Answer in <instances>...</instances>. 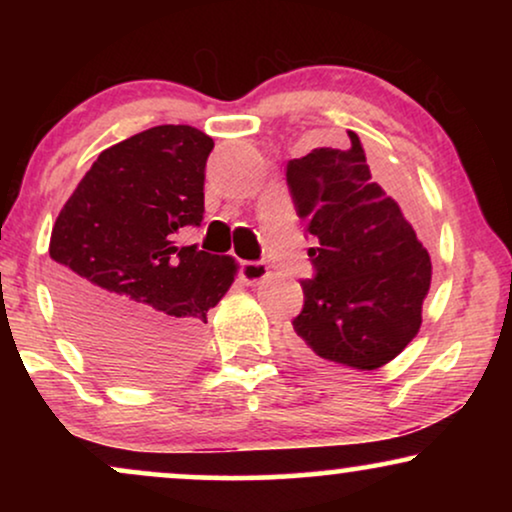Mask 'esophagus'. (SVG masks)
<instances>
[{"label":"esophagus","instance_id":"obj_1","mask_svg":"<svg viewBox=\"0 0 512 512\" xmlns=\"http://www.w3.org/2000/svg\"><path fill=\"white\" fill-rule=\"evenodd\" d=\"M240 277L247 284H261L270 277V268L263 261H244L240 265Z\"/></svg>","mask_w":512,"mask_h":512}]
</instances>
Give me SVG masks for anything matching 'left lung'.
Wrapping results in <instances>:
<instances>
[{
	"label": "left lung",
	"mask_w": 512,
	"mask_h": 512,
	"mask_svg": "<svg viewBox=\"0 0 512 512\" xmlns=\"http://www.w3.org/2000/svg\"><path fill=\"white\" fill-rule=\"evenodd\" d=\"M347 135V149L319 146L286 165L296 212L317 237L293 333L321 366L375 370L417 335L431 258L398 202L370 177L359 135Z\"/></svg>",
	"instance_id": "left-lung-1"
}]
</instances>
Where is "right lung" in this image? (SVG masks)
Masks as SVG:
<instances>
[{
	"instance_id": "right-lung-1",
	"label": "right lung",
	"mask_w": 512,
	"mask_h": 512,
	"mask_svg": "<svg viewBox=\"0 0 512 512\" xmlns=\"http://www.w3.org/2000/svg\"><path fill=\"white\" fill-rule=\"evenodd\" d=\"M212 137L156 125L104 149L51 233L55 296L79 345L123 380L179 375L237 263L174 233L200 226Z\"/></svg>"
}]
</instances>
